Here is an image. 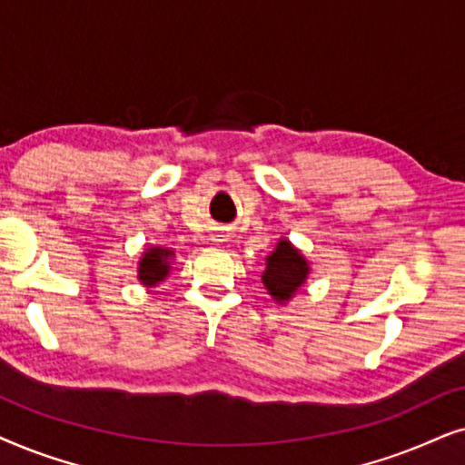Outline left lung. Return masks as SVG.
<instances>
[{
    "label": "left lung",
    "instance_id": "left-lung-1",
    "mask_svg": "<svg viewBox=\"0 0 465 465\" xmlns=\"http://www.w3.org/2000/svg\"><path fill=\"white\" fill-rule=\"evenodd\" d=\"M308 272L311 270L300 251L293 249L289 240H281L274 252L268 257V268H265L262 281L276 302H287L289 297H293L297 287H302V282L306 281Z\"/></svg>",
    "mask_w": 465,
    "mask_h": 465
}]
</instances>
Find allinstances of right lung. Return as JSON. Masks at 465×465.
I'll return each instance as SVG.
<instances>
[{"label":"right lung","mask_w":465,"mask_h":465,"mask_svg":"<svg viewBox=\"0 0 465 465\" xmlns=\"http://www.w3.org/2000/svg\"><path fill=\"white\" fill-rule=\"evenodd\" d=\"M174 252L170 249H148L144 257L140 259L138 278L146 287H157V282L163 281L170 272V259Z\"/></svg>","instance_id":"1"}]
</instances>
